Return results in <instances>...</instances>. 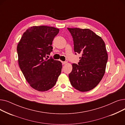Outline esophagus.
Masks as SVG:
<instances>
[{"label":"esophagus","instance_id":"34e87169","mask_svg":"<svg viewBox=\"0 0 125 125\" xmlns=\"http://www.w3.org/2000/svg\"><path fill=\"white\" fill-rule=\"evenodd\" d=\"M67 62H65V61H62V64L63 65H64V64H66Z\"/></svg>","mask_w":125,"mask_h":125}]
</instances>
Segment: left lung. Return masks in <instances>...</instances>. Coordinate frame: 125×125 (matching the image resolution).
Instances as JSON below:
<instances>
[{"label":"left lung","instance_id":"1","mask_svg":"<svg viewBox=\"0 0 125 125\" xmlns=\"http://www.w3.org/2000/svg\"><path fill=\"white\" fill-rule=\"evenodd\" d=\"M73 36L74 51L82 55L78 65L73 64L69 74L72 86L81 92L96 87L105 73L108 55L101 37L89 29L67 28Z\"/></svg>","mask_w":125,"mask_h":125}]
</instances>
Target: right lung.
I'll return each instance as SVG.
<instances>
[{
  "label": "right lung",
  "instance_id": "1",
  "mask_svg": "<svg viewBox=\"0 0 125 125\" xmlns=\"http://www.w3.org/2000/svg\"><path fill=\"white\" fill-rule=\"evenodd\" d=\"M59 32L53 27L32 26L24 33L18 44L20 68L30 86L37 91L53 87L61 74V62L46 58L52 51V42Z\"/></svg>",
  "mask_w": 125,
  "mask_h": 125
}]
</instances>
